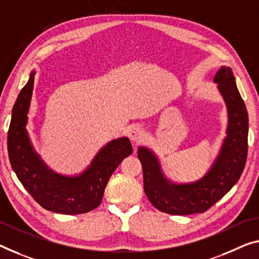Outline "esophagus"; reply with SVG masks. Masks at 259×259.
I'll list each match as a JSON object with an SVG mask.
<instances>
[{"mask_svg": "<svg viewBox=\"0 0 259 259\" xmlns=\"http://www.w3.org/2000/svg\"><path fill=\"white\" fill-rule=\"evenodd\" d=\"M145 134H146L145 130L141 128L140 126H133L132 128L130 130V132H128L131 141L134 142V143L140 142L142 139H143V137H145Z\"/></svg>", "mask_w": 259, "mask_h": 259, "instance_id": "1", "label": "esophagus"}]
</instances>
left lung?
<instances>
[{
  "label": "left lung",
  "instance_id": "8db88e82",
  "mask_svg": "<svg viewBox=\"0 0 259 259\" xmlns=\"http://www.w3.org/2000/svg\"><path fill=\"white\" fill-rule=\"evenodd\" d=\"M213 82L224 98L228 114L226 138L207 172L191 183H175L163 172L157 155L148 147L138 148L143 170V189L154 207L172 215L202 213L236 184L248 155L249 119L229 67L222 66Z\"/></svg>",
  "mask_w": 259,
  "mask_h": 259
}]
</instances>
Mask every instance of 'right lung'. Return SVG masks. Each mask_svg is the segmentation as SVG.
Here are the masks:
<instances>
[{
  "label": "right lung",
  "instance_id": "right-lung-1",
  "mask_svg": "<svg viewBox=\"0 0 259 259\" xmlns=\"http://www.w3.org/2000/svg\"><path fill=\"white\" fill-rule=\"evenodd\" d=\"M35 70L19 93L13 107L8 132V154L19 182L34 200L47 210L82 214L98 207L111 175L133 153L128 138H118L99 149L81 174L61 175L52 170L35 149L27 133V113L32 99Z\"/></svg>",
  "mask_w": 259,
  "mask_h": 259
}]
</instances>
